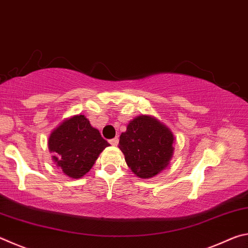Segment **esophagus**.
Wrapping results in <instances>:
<instances>
[{"mask_svg": "<svg viewBox=\"0 0 248 248\" xmlns=\"http://www.w3.org/2000/svg\"><path fill=\"white\" fill-rule=\"evenodd\" d=\"M118 142H119V139L117 137L114 138V139L109 140V143H110L111 145H117V144H118Z\"/></svg>", "mask_w": 248, "mask_h": 248, "instance_id": "34e87169", "label": "esophagus"}]
</instances>
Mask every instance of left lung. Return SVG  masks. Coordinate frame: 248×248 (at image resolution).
I'll return each mask as SVG.
<instances>
[{
    "mask_svg": "<svg viewBox=\"0 0 248 248\" xmlns=\"http://www.w3.org/2000/svg\"><path fill=\"white\" fill-rule=\"evenodd\" d=\"M173 133L156 119L140 116L121 133L118 148L131 170L140 178H151L163 170L173 155Z\"/></svg>",
    "mask_w": 248,
    "mask_h": 248,
    "instance_id": "1",
    "label": "left lung"
}]
</instances>
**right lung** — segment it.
Wrapping results in <instances>:
<instances>
[{
  "instance_id": "add662e5",
  "label": "right lung",
  "mask_w": 248,
  "mask_h": 248,
  "mask_svg": "<svg viewBox=\"0 0 248 248\" xmlns=\"http://www.w3.org/2000/svg\"><path fill=\"white\" fill-rule=\"evenodd\" d=\"M49 150L53 159L65 175L79 178L85 175L108 142L93 128L83 115L65 120L50 134Z\"/></svg>"
}]
</instances>
